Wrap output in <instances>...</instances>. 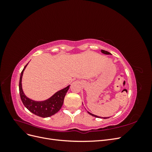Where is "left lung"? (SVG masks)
I'll return each instance as SVG.
<instances>
[{
    "instance_id": "left-lung-1",
    "label": "left lung",
    "mask_w": 152,
    "mask_h": 152,
    "mask_svg": "<svg viewBox=\"0 0 152 152\" xmlns=\"http://www.w3.org/2000/svg\"><path fill=\"white\" fill-rule=\"evenodd\" d=\"M101 52H102V53H103V54H111V53L108 52V51H107V50H101ZM88 112V113H89L90 115H91L92 116L95 117H97V118H104V119L109 118V117H99V116H97V115H94V114H92L91 113H90V112Z\"/></svg>"
}]
</instances>
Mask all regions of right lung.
I'll return each mask as SVG.
<instances>
[{"label": "right lung", "mask_w": 152, "mask_h": 152, "mask_svg": "<svg viewBox=\"0 0 152 152\" xmlns=\"http://www.w3.org/2000/svg\"><path fill=\"white\" fill-rule=\"evenodd\" d=\"M27 65L28 64H26L21 73L19 83L20 94L23 103L30 112L37 116L45 118L53 115L61 109L63 104L64 98H65V96L70 85L56 92L51 97L46 100L42 101V102H37V101L32 100L26 97L22 89V77Z\"/></svg>", "instance_id": "add662e5"}]
</instances>
